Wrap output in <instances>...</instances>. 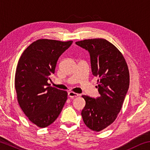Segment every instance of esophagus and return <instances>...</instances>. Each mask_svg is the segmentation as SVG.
Wrapping results in <instances>:
<instances>
[{"label":"esophagus","instance_id":"esophagus-1","mask_svg":"<svg viewBox=\"0 0 150 150\" xmlns=\"http://www.w3.org/2000/svg\"><path fill=\"white\" fill-rule=\"evenodd\" d=\"M79 96V94H77V93H75V92H69V93H68V96L71 98H75V97H77Z\"/></svg>","mask_w":150,"mask_h":150}]
</instances>
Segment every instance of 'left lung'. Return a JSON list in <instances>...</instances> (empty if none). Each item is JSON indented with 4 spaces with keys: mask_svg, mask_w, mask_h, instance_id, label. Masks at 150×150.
I'll list each match as a JSON object with an SVG mask.
<instances>
[{
    "mask_svg": "<svg viewBox=\"0 0 150 150\" xmlns=\"http://www.w3.org/2000/svg\"><path fill=\"white\" fill-rule=\"evenodd\" d=\"M75 43L89 52L100 94L96 99L83 95L86 104L81 115L87 127L99 132L112 124L120 112L129 86V67L122 53L107 40L98 38Z\"/></svg>",
    "mask_w": 150,
    "mask_h": 150,
    "instance_id": "1",
    "label": "left lung"
}]
</instances>
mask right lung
<instances>
[{"label": "right lung", "instance_id": "add662e5", "mask_svg": "<svg viewBox=\"0 0 150 150\" xmlns=\"http://www.w3.org/2000/svg\"><path fill=\"white\" fill-rule=\"evenodd\" d=\"M73 41L39 39L20 56L15 75V88L20 108L29 121L45 128L58 118L67 99V92L48 83L55 72L59 57Z\"/></svg>", "mask_w": 150, "mask_h": 150}]
</instances>
